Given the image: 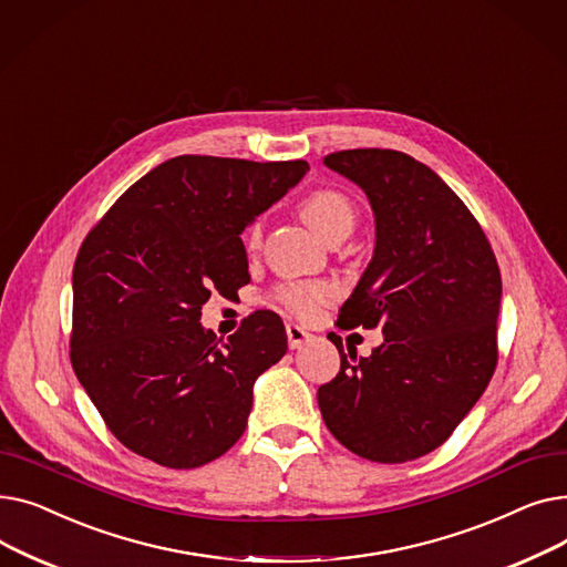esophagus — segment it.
<instances>
[{
  "mask_svg": "<svg viewBox=\"0 0 567 567\" xmlns=\"http://www.w3.org/2000/svg\"><path fill=\"white\" fill-rule=\"evenodd\" d=\"M310 338H312V336H310L306 329H301V326L287 323V342H289L291 349H301Z\"/></svg>",
  "mask_w": 567,
  "mask_h": 567,
  "instance_id": "obj_1",
  "label": "esophagus"
}]
</instances>
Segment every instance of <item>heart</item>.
<instances>
[{
	"mask_svg": "<svg viewBox=\"0 0 567 567\" xmlns=\"http://www.w3.org/2000/svg\"><path fill=\"white\" fill-rule=\"evenodd\" d=\"M301 216L303 220L323 238V241H333L342 234H351L355 225V212L347 195L321 188L310 193L301 202ZM261 227L259 223L250 227V246L259 244ZM278 299L287 306L293 315L312 317L317 308L326 301V289L321 285H287L278 291Z\"/></svg>",
	"mask_w": 567,
	"mask_h": 567,
	"instance_id": "heart-1",
	"label": "heart"
}]
</instances>
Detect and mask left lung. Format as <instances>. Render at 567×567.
Here are the masks:
<instances>
[{
  "mask_svg": "<svg viewBox=\"0 0 567 567\" xmlns=\"http://www.w3.org/2000/svg\"><path fill=\"white\" fill-rule=\"evenodd\" d=\"M323 165L359 186L374 252L338 315L383 342L317 391L326 427L359 457L402 464L449 439L496 368L501 274L483 227L443 178L393 148H349Z\"/></svg>",
  "mask_w": 567,
  "mask_h": 567,
  "instance_id": "8db88e82",
  "label": "left lung"
}]
</instances>
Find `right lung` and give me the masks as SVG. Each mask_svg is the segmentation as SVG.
<instances>
[{
    "mask_svg": "<svg viewBox=\"0 0 567 567\" xmlns=\"http://www.w3.org/2000/svg\"><path fill=\"white\" fill-rule=\"evenodd\" d=\"M308 169L176 156L86 234L73 266L71 363L128 451L195 468L244 434L257 377L287 353L285 326L259 310L220 342L199 323L202 306L250 282L238 234Z\"/></svg>",
    "mask_w": 567,
    "mask_h": 567,
    "instance_id": "obj_1",
    "label": "right lung"
}]
</instances>
